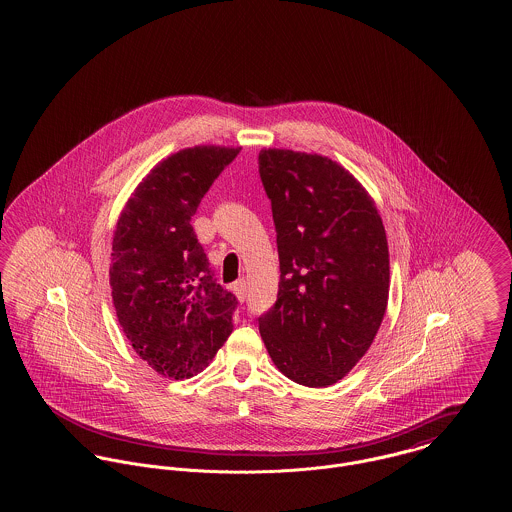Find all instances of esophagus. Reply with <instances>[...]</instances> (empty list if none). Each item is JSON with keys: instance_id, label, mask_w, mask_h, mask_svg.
Here are the masks:
<instances>
[{"instance_id": "34e87169", "label": "esophagus", "mask_w": 512, "mask_h": 512, "mask_svg": "<svg viewBox=\"0 0 512 512\" xmlns=\"http://www.w3.org/2000/svg\"><path fill=\"white\" fill-rule=\"evenodd\" d=\"M232 292L236 293V297L240 301H244L245 295H247V282H245V278H240L238 282L232 284Z\"/></svg>"}]
</instances>
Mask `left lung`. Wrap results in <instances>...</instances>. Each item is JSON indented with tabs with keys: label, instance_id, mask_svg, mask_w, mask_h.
I'll return each instance as SVG.
<instances>
[{
	"label": "left lung",
	"instance_id": "left-lung-1",
	"mask_svg": "<svg viewBox=\"0 0 512 512\" xmlns=\"http://www.w3.org/2000/svg\"><path fill=\"white\" fill-rule=\"evenodd\" d=\"M259 174L280 257L278 299L259 332L286 378L326 388L363 359L386 313L384 222L363 184L328 157L268 147Z\"/></svg>",
	"mask_w": 512,
	"mask_h": 512
}]
</instances>
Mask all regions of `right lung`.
<instances>
[{
  "instance_id": "right-lung-1",
  "label": "right lung",
  "mask_w": 512,
  "mask_h": 512,
  "mask_svg": "<svg viewBox=\"0 0 512 512\" xmlns=\"http://www.w3.org/2000/svg\"><path fill=\"white\" fill-rule=\"evenodd\" d=\"M242 147L195 146L157 163L117 220L109 284L124 336L157 374L192 378L232 334L238 305L213 278L192 217Z\"/></svg>"
}]
</instances>
